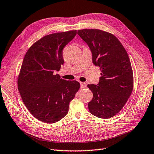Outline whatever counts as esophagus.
Listing matches in <instances>:
<instances>
[{
	"mask_svg": "<svg viewBox=\"0 0 154 154\" xmlns=\"http://www.w3.org/2000/svg\"><path fill=\"white\" fill-rule=\"evenodd\" d=\"M81 88H86L87 84L85 82H81Z\"/></svg>",
	"mask_w": 154,
	"mask_h": 154,
	"instance_id": "esophagus-1",
	"label": "esophagus"
}]
</instances>
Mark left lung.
Here are the masks:
<instances>
[{"label":"left lung","mask_w":154,"mask_h":154,"mask_svg":"<svg viewBox=\"0 0 154 154\" xmlns=\"http://www.w3.org/2000/svg\"><path fill=\"white\" fill-rule=\"evenodd\" d=\"M77 34L92 52L93 63L100 68L98 85L88 84L93 94L88 109L93 116L109 119L117 115L133 89V73L128 54L113 34L98 29L79 30Z\"/></svg>","instance_id":"left-lung-1"}]
</instances>
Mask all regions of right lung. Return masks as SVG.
<instances>
[{
    "label": "right lung",
    "instance_id": "right-lung-1",
    "mask_svg": "<svg viewBox=\"0 0 154 154\" xmlns=\"http://www.w3.org/2000/svg\"><path fill=\"white\" fill-rule=\"evenodd\" d=\"M76 33L75 30L45 35L24 57L18 88L27 109L40 121L51 124L63 118L80 88L79 82L64 80L56 73L64 63L63 48Z\"/></svg>",
    "mask_w": 154,
    "mask_h": 154
}]
</instances>
